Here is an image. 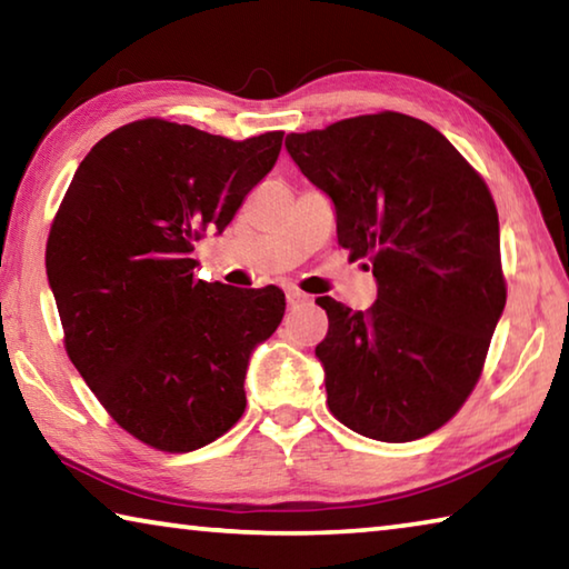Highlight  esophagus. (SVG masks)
Wrapping results in <instances>:
<instances>
[{
  "label": "esophagus",
  "mask_w": 569,
  "mask_h": 569,
  "mask_svg": "<svg viewBox=\"0 0 569 569\" xmlns=\"http://www.w3.org/2000/svg\"><path fill=\"white\" fill-rule=\"evenodd\" d=\"M286 298H288V306H298V303H306L308 301V296L301 293V291H288Z\"/></svg>",
  "instance_id": "esophagus-1"
}]
</instances>
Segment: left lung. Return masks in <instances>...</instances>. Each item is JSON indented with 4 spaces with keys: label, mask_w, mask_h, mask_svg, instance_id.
<instances>
[{
    "label": "left lung",
    "mask_w": 569,
    "mask_h": 569,
    "mask_svg": "<svg viewBox=\"0 0 569 569\" xmlns=\"http://www.w3.org/2000/svg\"><path fill=\"white\" fill-rule=\"evenodd\" d=\"M286 150L379 286L369 311L316 298L329 316L316 356L331 413L379 441L431 435L475 389L505 311L489 188L445 134L401 112L291 132Z\"/></svg>",
    "instance_id": "1"
}]
</instances>
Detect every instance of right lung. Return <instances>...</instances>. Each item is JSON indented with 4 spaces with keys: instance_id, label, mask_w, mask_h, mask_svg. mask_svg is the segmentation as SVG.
Wrapping results in <instances>:
<instances>
[{
    "instance_id": "1",
    "label": "right lung",
    "mask_w": 569,
    "mask_h": 569,
    "mask_svg": "<svg viewBox=\"0 0 569 569\" xmlns=\"http://www.w3.org/2000/svg\"><path fill=\"white\" fill-rule=\"evenodd\" d=\"M283 132L243 142L168 120L122 124L80 162L47 238L64 349L110 417L160 451L210 445L246 411L250 353L281 288L196 278V240L223 233L276 166Z\"/></svg>"
}]
</instances>
